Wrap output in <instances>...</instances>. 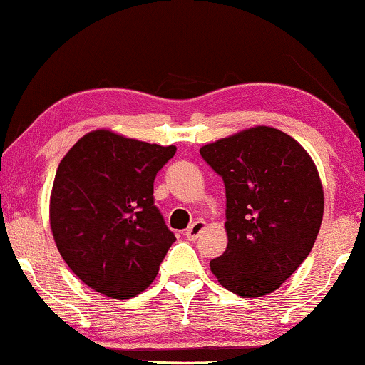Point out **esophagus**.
I'll return each instance as SVG.
<instances>
[{"label":"esophagus","mask_w":365,"mask_h":365,"mask_svg":"<svg viewBox=\"0 0 365 365\" xmlns=\"http://www.w3.org/2000/svg\"><path fill=\"white\" fill-rule=\"evenodd\" d=\"M205 228H206V223L203 222V220H197V222H195L190 228H187L186 237L190 238V240H196V238L201 235V232H203Z\"/></svg>","instance_id":"obj_1"}]
</instances>
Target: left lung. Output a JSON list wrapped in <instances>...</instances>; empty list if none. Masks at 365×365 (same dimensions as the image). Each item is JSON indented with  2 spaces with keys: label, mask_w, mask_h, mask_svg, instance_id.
<instances>
[{
  "label": "left lung",
  "mask_w": 365,
  "mask_h": 365,
  "mask_svg": "<svg viewBox=\"0 0 365 365\" xmlns=\"http://www.w3.org/2000/svg\"><path fill=\"white\" fill-rule=\"evenodd\" d=\"M200 154L223 178L228 245L210 262L228 291L260 298L276 291L313 249L323 220L317 165L294 138L272 127L242 130Z\"/></svg>",
  "instance_id": "1"
}]
</instances>
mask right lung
<instances>
[{
    "label": "right lung",
    "instance_id": "add662e5",
    "mask_svg": "<svg viewBox=\"0 0 365 365\" xmlns=\"http://www.w3.org/2000/svg\"><path fill=\"white\" fill-rule=\"evenodd\" d=\"M174 154V145L94 130L61 160L48 208L52 235L91 289L128 299L154 282L175 240L154 205V179Z\"/></svg>",
    "mask_w": 365,
    "mask_h": 365
}]
</instances>
